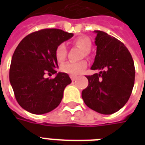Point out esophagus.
<instances>
[{"label":"esophagus","instance_id":"obj_1","mask_svg":"<svg viewBox=\"0 0 145 145\" xmlns=\"http://www.w3.org/2000/svg\"><path fill=\"white\" fill-rule=\"evenodd\" d=\"M71 81H72V82H74L76 79H77V77H76V76H71Z\"/></svg>","mask_w":145,"mask_h":145}]
</instances>
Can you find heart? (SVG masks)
<instances>
[{"mask_svg": "<svg viewBox=\"0 0 145 145\" xmlns=\"http://www.w3.org/2000/svg\"><path fill=\"white\" fill-rule=\"evenodd\" d=\"M74 44L82 49L85 56H88L91 47V41L90 39L85 36H81L74 41ZM67 47L64 43H60L55 50V57L58 62H63L66 59ZM87 67V62L81 60L78 62H67L63 63L60 67L61 71L68 74L70 75H78L82 74Z\"/></svg>", "mask_w": 145, "mask_h": 145, "instance_id": "1", "label": "heart"}]
</instances>
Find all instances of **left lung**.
<instances>
[{"label":"left lung","mask_w":145,"mask_h":145,"mask_svg":"<svg viewBox=\"0 0 145 145\" xmlns=\"http://www.w3.org/2000/svg\"><path fill=\"white\" fill-rule=\"evenodd\" d=\"M97 46L91 70L100 72L86 76L87 88L82 96L86 106L102 114L117 112L127 103L135 78L134 60L127 48L107 33L96 30Z\"/></svg>","instance_id":"left-lung-1"}]
</instances>
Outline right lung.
I'll list each match as a JSON object with an SVG mask.
<instances>
[{"mask_svg":"<svg viewBox=\"0 0 145 145\" xmlns=\"http://www.w3.org/2000/svg\"><path fill=\"white\" fill-rule=\"evenodd\" d=\"M74 36L57 29L30 33L19 42L11 59L9 79L18 103L33 114H43L57 108L63 90L71 80L66 73H57L55 50ZM57 73L54 79L45 75Z\"/></svg>","mask_w":145,"mask_h":145,"instance_id":"right-lung-1","label":"right lung"}]
</instances>
